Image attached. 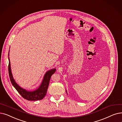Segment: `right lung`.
Masks as SVG:
<instances>
[{
    "instance_id": "add662e5",
    "label": "right lung",
    "mask_w": 122,
    "mask_h": 122,
    "mask_svg": "<svg viewBox=\"0 0 122 122\" xmlns=\"http://www.w3.org/2000/svg\"><path fill=\"white\" fill-rule=\"evenodd\" d=\"M9 56V53H8ZM9 64H8V73L10 78V81H11L12 85L17 91V92L20 94L23 98L29 101H37L43 99L45 95H46L47 89H48L50 80L51 76L53 74L55 71V69L50 70L47 71L45 74L43 80L41 84L40 87L34 91H27L25 89L21 88L19 86L17 83L15 82L12 77V75L10 68V63L9 60V58L8 57Z\"/></svg>"
}]
</instances>
